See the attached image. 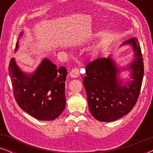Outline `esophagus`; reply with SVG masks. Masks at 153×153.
<instances>
[{
    "label": "esophagus",
    "instance_id": "obj_1",
    "mask_svg": "<svg viewBox=\"0 0 153 153\" xmlns=\"http://www.w3.org/2000/svg\"><path fill=\"white\" fill-rule=\"evenodd\" d=\"M70 76L72 78H76L79 76V68H74L70 72Z\"/></svg>",
    "mask_w": 153,
    "mask_h": 153
}]
</instances>
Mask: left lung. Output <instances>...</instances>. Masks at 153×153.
<instances>
[{"label": "left lung", "mask_w": 153, "mask_h": 153, "mask_svg": "<svg viewBox=\"0 0 153 153\" xmlns=\"http://www.w3.org/2000/svg\"><path fill=\"white\" fill-rule=\"evenodd\" d=\"M130 45L135 59L127 69L131 70L132 80L123 85L118 79L120 70L111 56L100 58L86 65L83 83L86 91L90 111L102 122H111L130 112L137 103L143 81L144 66L141 50L137 38L123 45Z\"/></svg>", "instance_id": "1"}]
</instances>
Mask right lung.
I'll return each mask as SVG.
<instances>
[{
  "instance_id": "1",
  "label": "right lung",
  "mask_w": 153,
  "mask_h": 153,
  "mask_svg": "<svg viewBox=\"0 0 153 153\" xmlns=\"http://www.w3.org/2000/svg\"><path fill=\"white\" fill-rule=\"evenodd\" d=\"M22 35L23 32L19 36ZM18 43L17 40L15 51ZM9 75L16 102L27 114L39 120L47 121L55 120L63 111L68 75L65 67L57 68L51 60L45 58L33 74H27L20 70L12 58Z\"/></svg>"
}]
</instances>
